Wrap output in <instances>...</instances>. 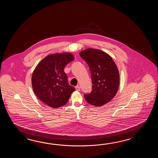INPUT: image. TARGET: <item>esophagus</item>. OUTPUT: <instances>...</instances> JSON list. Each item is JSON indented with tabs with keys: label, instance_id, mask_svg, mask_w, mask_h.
<instances>
[{
	"label": "esophagus",
	"instance_id": "34e87169",
	"mask_svg": "<svg viewBox=\"0 0 158 158\" xmlns=\"http://www.w3.org/2000/svg\"><path fill=\"white\" fill-rule=\"evenodd\" d=\"M75 88H76V90L77 91L80 90V86H78V85L76 86L75 87Z\"/></svg>",
	"mask_w": 158,
	"mask_h": 158
}]
</instances>
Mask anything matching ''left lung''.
Instances as JSON below:
<instances>
[{
    "label": "left lung",
    "mask_w": 158,
    "mask_h": 158,
    "mask_svg": "<svg viewBox=\"0 0 158 158\" xmlns=\"http://www.w3.org/2000/svg\"><path fill=\"white\" fill-rule=\"evenodd\" d=\"M80 55L88 64L91 76L92 89L84 97L89 104L101 107L114 97L120 85V75L112 58L103 51L87 48Z\"/></svg>",
    "instance_id": "left-lung-1"
}]
</instances>
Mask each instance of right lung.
<instances>
[{
  "mask_svg": "<svg viewBox=\"0 0 158 158\" xmlns=\"http://www.w3.org/2000/svg\"><path fill=\"white\" fill-rule=\"evenodd\" d=\"M69 52L50 54L37 65L31 77L34 93L51 107L56 108L68 102L75 88L69 85L64 72L65 65L74 60Z\"/></svg>",
  "mask_w": 158,
  "mask_h": 158,
  "instance_id": "1",
  "label": "right lung"
}]
</instances>
